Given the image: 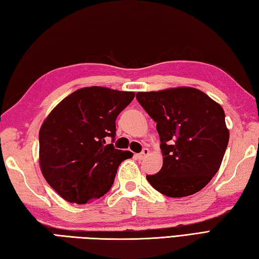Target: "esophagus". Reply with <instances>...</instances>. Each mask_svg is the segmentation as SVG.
<instances>
[{
	"instance_id": "1",
	"label": "esophagus",
	"mask_w": 259,
	"mask_h": 259,
	"mask_svg": "<svg viewBox=\"0 0 259 259\" xmlns=\"http://www.w3.org/2000/svg\"><path fill=\"white\" fill-rule=\"evenodd\" d=\"M149 153H150V151H149V149H143V151L141 153H139V154H136V158H138L139 160H143L146 155H149Z\"/></svg>"
}]
</instances>
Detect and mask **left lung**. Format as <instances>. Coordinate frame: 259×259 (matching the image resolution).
Here are the masks:
<instances>
[{
	"instance_id": "obj_1",
	"label": "left lung",
	"mask_w": 259,
	"mask_h": 259,
	"mask_svg": "<svg viewBox=\"0 0 259 259\" xmlns=\"http://www.w3.org/2000/svg\"><path fill=\"white\" fill-rule=\"evenodd\" d=\"M136 99L157 123L163 164L146 179L168 197L197 193L220 168L229 142L222 107L189 87L138 92Z\"/></svg>"
}]
</instances>
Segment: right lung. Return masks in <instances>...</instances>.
I'll return each instance as SVG.
<instances>
[{"instance_id": "add662e5", "label": "right lung", "mask_w": 259, "mask_h": 259, "mask_svg": "<svg viewBox=\"0 0 259 259\" xmlns=\"http://www.w3.org/2000/svg\"><path fill=\"white\" fill-rule=\"evenodd\" d=\"M131 91L90 87L72 92L46 117L39 131L44 178L65 201L85 204L113 186L121 161L133 157L113 144L116 118L134 99Z\"/></svg>"}]
</instances>
